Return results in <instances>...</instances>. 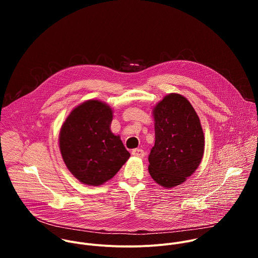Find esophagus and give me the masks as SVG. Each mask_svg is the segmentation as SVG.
<instances>
[{
    "mask_svg": "<svg viewBox=\"0 0 258 258\" xmlns=\"http://www.w3.org/2000/svg\"><path fill=\"white\" fill-rule=\"evenodd\" d=\"M132 155L135 157H138V158H143L145 156V152L142 149H134L132 151Z\"/></svg>",
    "mask_w": 258,
    "mask_h": 258,
    "instance_id": "34e87169",
    "label": "esophagus"
}]
</instances>
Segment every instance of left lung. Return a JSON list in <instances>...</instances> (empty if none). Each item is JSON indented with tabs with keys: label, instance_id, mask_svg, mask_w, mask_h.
<instances>
[{
	"label": "left lung",
	"instance_id": "obj_1",
	"mask_svg": "<svg viewBox=\"0 0 258 258\" xmlns=\"http://www.w3.org/2000/svg\"><path fill=\"white\" fill-rule=\"evenodd\" d=\"M155 145L149 155V173L165 189L180 185L201 163L204 134L191 103L168 94L153 108Z\"/></svg>",
	"mask_w": 258,
	"mask_h": 258
}]
</instances>
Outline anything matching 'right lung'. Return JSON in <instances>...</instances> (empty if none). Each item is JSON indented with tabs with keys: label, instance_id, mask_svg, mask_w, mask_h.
Instances as JSON below:
<instances>
[{
	"label": "right lung",
	"instance_id": "obj_1",
	"mask_svg": "<svg viewBox=\"0 0 258 258\" xmlns=\"http://www.w3.org/2000/svg\"><path fill=\"white\" fill-rule=\"evenodd\" d=\"M112 108L88 100L72 110L61 126L59 147L68 170L88 186L112 178L130 158L120 137L110 131Z\"/></svg>",
	"mask_w": 258,
	"mask_h": 258
}]
</instances>
